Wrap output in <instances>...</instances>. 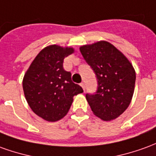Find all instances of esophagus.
Masks as SVG:
<instances>
[{"label": "esophagus", "instance_id": "1", "mask_svg": "<svg viewBox=\"0 0 156 156\" xmlns=\"http://www.w3.org/2000/svg\"><path fill=\"white\" fill-rule=\"evenodd\" d=\"M80 85H81V87L83 88V90H85V85H84V83H80Z\"/></svg>", "mask_w": 156, "mask_h": 156}]
</instances>
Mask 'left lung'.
I'll list each match as a JSON object with an SVG mask.
<instances>
[{
  "label": "left lung",
  "mask_w": 156,
  "mask_h": 156,
  "mask_svg": "<svg viewBox=\"0 0 156 156\" xmlns=\"http://www.w3.org/2000/svg\"><path fill=\"white\" fill-rule=\"evenodd\" d=\"M86 62L96 76L94 94H86L93 113L104 121L116 119L130 105L134 92L136 73L130 62L107 41L79 48Z\"/></svg>",
  "instance_id": "left-lung-1"
}]
</instances>
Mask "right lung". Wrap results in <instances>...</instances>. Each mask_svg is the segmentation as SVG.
Here are the masks:
<instances>
[{
    "label": "right lung",
    "mask_w": 156,
    "mask_h": 156,
    "mask_svg": "<svg viewBox=\"0 0 156 156\" xmlns=\"http://www.w3.org/2000/svg\"><path fill=\"white\" fill-rule=\"evenodd\" d=\"M73 48L56 44L44 48L33 61L23 80L25 98L32 111L48 122L67 115L73 96L83 92L72 81L70 72L63 69V61Z\"/></svg>",
    "instance_id": "obj_1"
}]
</instances>
